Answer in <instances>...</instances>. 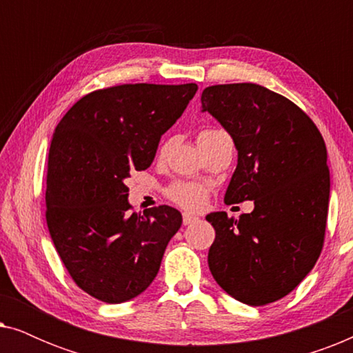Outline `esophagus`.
<instances>
[{
	"mask_svg": "<svg viewBox=\"0 0 353 353\" xmlns=\"http://www.w3.org/2000/svg\"><path fill=\"white\" fill-rule=\"evenodd\" d=\"M197 220H199V219H197L196 215L190 214V212H185V214H183V225H191V223H196Z\"/></svg>",
	"mask_w": 353,
	"mask_h": 353,
	"instance_id": "obj_1",
	"label": "esophagus"
}]
</instances>
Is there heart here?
I'll return each mask as SVG.
<instances>
[{
    "label": "heart",
    "instance_id": "obj_1",
    "mask_svg": "<svg viewBox=\"0 0 353 353\" xmlns=\"http://www.w3.org/2000/svg\"><path fill=\"white\" fill-rule=\"evenodd\" d=\"M209 132V130H205ZM170 199L185 209H199L205 201V188L196 183H176L167 191Z\"/></svg>",
    "mask_w": 353,
    "mask_h": 353
}]
</instances>
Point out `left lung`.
Masks as SVG:
<instances>
[{
  "label": "left lung",
  "instance_id": "left-lung-1",
  "mask_svg": "<svg viewBox=\"0 0 353 353\" xmlns=\"http://www.w3.org/2000/svg\"><path fill=\"white\" fill-rule=\"evenodd\" d=\"M201 103L238 149L225 202L255 205L238 220L226 212L205 216L215 230L209 268L236 301L267 305L294 291L321 254L330 205L325 139L299 105L265 86H207Z\"/></svg>",
  "mask_w": 353,
  "mask_h": 353
}]
</instances>
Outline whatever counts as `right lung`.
<instances>
[{
    "label": "right lung",
    "mask_w": 353,
    "mask_h": 353,
    "mask_svg": "<svg viewBox=\"0 0 353 353\" xmlns=\"http://www.w3.org/2000/svg\"><path fill=\"white\" fill-rule=\"evenodd\" d=\"M196 91V83L110 86L77 101L57 123L48 230L77 286L101 302H127L148 289L180 230L181 214L170 205L130 214L125 180L151 165Z\"/></svg>",
    "instance_id": "1"
}]
</instances>
